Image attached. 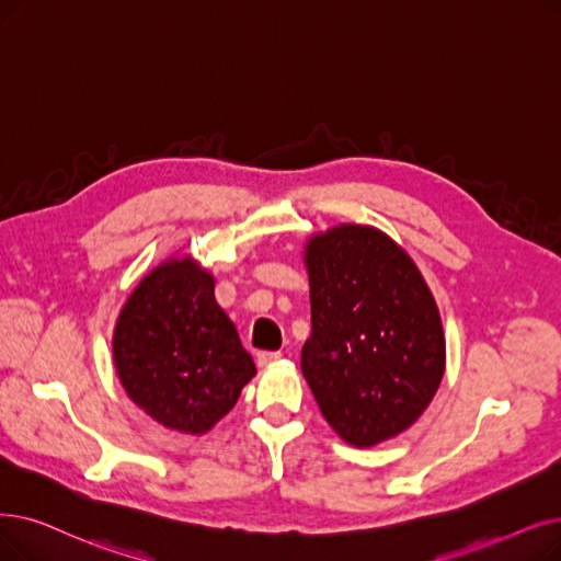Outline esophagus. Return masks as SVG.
<instances>
[{
    "label": "esophagus",
    "mask_w": 561,
    "mask_h": 561,
    "mask_svg": "<svg viewBox=\"0 0 561 561\" xmlns=\"http://www.w3.org/2000/svg\"><path fill=\"white\" fill-rule=\"evenodd\" d=\"M279 357H282V353H275V351H263V353H259V355H256V364H259L261 369H265V367H271V364H275Z\"/></svg>",
    "instance_id": "obj_1"
}]
</instances>
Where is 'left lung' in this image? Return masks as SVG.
Listing matches in <instances>:
<instances>
[{
    "label": "left lung",
    "mask_w": 561,
    "mask_h": 561,
    "mask_svg": "<svg viewBox=\"0 0 561 561\" xmlns=\"http://www.w3.org/2000/svg\"><path fill=\"white\" fill-rule=\"evenodd\" d=\"M302 376L341 440L367 449L415 424L445 376V330L415 261L385 231L311 233Z\"/></svg>",
    "instance_id": "1"
}]
</instances>
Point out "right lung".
<instances>
[{
    "label": "right lung",
    "instance_id": "add662e5",
    "mask_svg": "<svg viewBox=\"0 0 561 561\" xmlns=\"http://www.w3.org/2000/svg\"><path fill=\"white\" fill-rule=\"evenodd\" d=\"M126 394L169 431L204 435L254 376L252 355L215 300V277L192 254L146 273L121 307L112 334Z\"/></svg>",
    "mask_w": 561,
    "mask_h": 561
}]
</instances>
